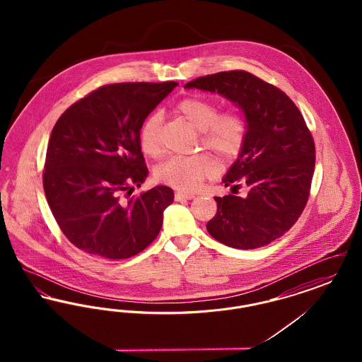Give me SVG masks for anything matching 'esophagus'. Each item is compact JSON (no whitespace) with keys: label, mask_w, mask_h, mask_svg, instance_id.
<instances>
[{"label":"esophagus","mask_w":362,"mask_h":362,"mask_svg":"<svg viewBox=\"0 0 362 362\" xmlns=\"http://www.w3.org/2000/svg\"><path fill=\"white\" fill-rule=\"evenodd\" d=\"M195 195L194 194H186V192H176L175 194V201H189L192 199Z\"/></svg>","instance_id":"esophagus-1"}]
</instances>
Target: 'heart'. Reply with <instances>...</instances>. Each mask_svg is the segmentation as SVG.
Returning <instances> with one entry per match:
<instances>
[{
    "label": "heart",
    "mask_w": 362,
    "mask_h": 362,
    "mask_svg": "<svg viewBox=\"0 0 362 362\" xmlns=\"http://www.w3.org/2000/svg\"><path fill=\"white\" fill-rule=\"evenodd\" d=\"M176 111L189 124L201 132L202 145L221 160H232L240 153L245 141L247 123L236 110L218 114L217 104L202 96H189L176 105ZM161 114L153 112L142 123L139 146L145 155H161L160 126ZM217 171V164L206 155L171 157L156 167L157 182L173 189L189 191Z\"/></svg>",
    "instance_id": "1"
}]
</instances>
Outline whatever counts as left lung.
I'll return each mask as SVG.
<instances>
[{
    "instance_id": "left-lung-1",
    "label": "left lung",
    "mask_w": 362,
    "mask_h": 362,
    "mask_svg": "<svg viewBox=\"0 0 362 362\" xmlns=\"http://www.w3.org/2000/svg\"><path fill=\"white\" fill-rule=\"evenodd\" d=\"M185 88L217 92L240 107L247 134L238 160L223 179L232 194L214 197L217 213L207 232L228 247L254 250L286 233L310 197L315 142L289 96L244 70L198 77ZM244 184V198L233 189Z\"/></svg>"
}]
</instances>
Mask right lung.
<instances>
[{"label": "right lung", "mask_w": 362, "mask_h": 362, "mask_svg": "<svg viewBox=\"0 0 362 362\" xmlns=\"http://www.w3.org/2000/svg\"><path fill=\"white\" fill-rule=\"evenodd\" d=\"M177 86L123 83L100 86L71 104L52 129L43 189L68 240L102 259L132 258L155 240L173 189L156 186L138 197L148 168L139 130Z\"/></svg>", "instance_id": "right-lung-1"}]
</instances>
